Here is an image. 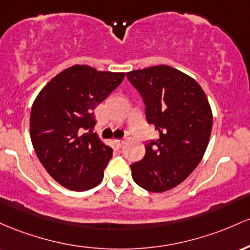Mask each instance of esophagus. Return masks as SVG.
I'll return each mask as SVG.
<instances>
[{"mask_svg": "<svg viewBox=\"0 0 250 250\" xmlns=\"http://www.w3.org/2000/svg\"><path fill=\"white\" fill-rule=\"evenodd\" d=\"M114 143H116L118 147H123L125 145L126 142H125L124 139H116V140H114Z\"/></svg>", "mask_w": 250, "mask_h": 250, "instance_id": "esophagus-1", "label": "esophagus"}]
</instances>
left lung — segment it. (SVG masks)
Segmentation results:
<instances>
[{
  "instance_id": "left-lung-1",
  "label": "left lung",
  "mask_w": 250,
  "mask_h": 250,
  "mask_svg": "<svg viewBox=\"0 0 250 250\" xmlns=\"http://www.w3.org/2000/svg\"><path fill=\"white\" fill-rule=\"evenodd\" d=\"M126 75L142 94L147 123L159 133L145 145L144 158L131 165L132 178L147 191H167L203 158L212 128L208 98L197 81L167 64Z\"/></svg>"
}]
</instances>
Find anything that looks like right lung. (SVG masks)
<instances>
[{"label":"right lung","mask_w":250,"mask_h":250,"mask_svg":"<svg viewBox=\"0 0 250 250\" xmlns=\"http://www.w3.org/2000/svg\"><path fill=\"white\" fill-rule=\"evenodd\" d=\"M125 73L75 64L55 75L35 98L30 139L39 161L60 186L86 191L104 178L113 150L95 133L93 110L122 83Z\"/></svg>","instance_id":"add662e5"}]
</instances>
